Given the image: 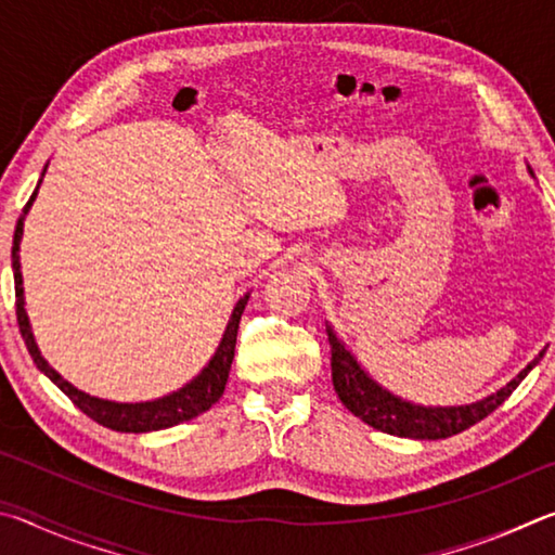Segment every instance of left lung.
<instances>
[{
	"instance_id": "obj_1",
	"label": "left lung",
	"mask_w": 555,
	"mask_h": 555,
	"mask_svg": "<svg viewBox=\"0 0 555 555\" xmlns=\"http://www.w3.org/2000/svg\"><path fill=\"white\" fill-rule=\"evenodd\" d=\"M327 340H331V367H333V387L337 397L350 409L357 418L364 424L382 430V434L399 436V438H413V440H438L450 438L455 434H463L465 428L480 424L482 418L502 406V403L512 397V391L519 387L521 379L537 367L543 352L537 360L526 364V367L516 374V377L502 387L492 397L482 401L465 403V406H421V403L403 401L393 397L391 391L379 387L367 372L360 367L352 352L340 343V337L333 333L327 325Z\"/></svg>"
}]
</instances>
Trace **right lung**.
Masks as SVG:
<instances>
[{"label": "right lung", "instance_id": "obj_1", "mask_svg": "<svg viewBox=\"0 0 555 555\" xmlns=\"http://www.w3.org/2000/svg\"><path fill=\"white\" fill-rule=\"evenodd\" d=\"M41 185V181H39ZM39 185H36L34 195L29 203L24 205V215L16 222L14 230V247H12V269H14V291H16V321H18V331H22V337L26 343V350L34 357L36 367H39L46 377H49L55 387H59L65 397H68L75 406H78L82 413H88L92 421H98L100 426L112 428V430H121V434H149V430H162V428H171L176 424H183V421H191L195 416H201L203 411H208L215 401L222 397L224 384H228L230 377V367L234 360V345H237V327H240V318L244 313V306H247L249 294H244L234 311L230 315V323L224 327V335L220 340V347L215 350L212 360L208 362L198 377L193 382H188L185 387H181L168 397H162L156 401H142V403H117V401H107V399H98L90 397V393L75 389L73 384L65 382L59 372H55L49 362L43 360L39 352V345L34 340L31 325H29V315H26L24 308V279H22V264H18V242H22L24 234V218L26 212L36 201V193H39Z\"/></svg>", "mask_w": 555, "mask_h": 555}]
</instances>
